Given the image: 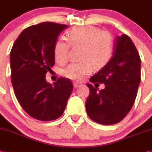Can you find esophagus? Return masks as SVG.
<instances>
[{
  "label": "esophagus",
  "mask_w": 152,
  "mask_h": 152,
  "mask_svg": "<svg viewBox=\"0 0 152 152\" xmlns=\"http://www.w3.org/2000/svg\"><path fill=\"white\" fill-rule=\"evenodd\" d=\"M80 86V83H73V87H74V88H78Z\"/></svg>",
  "instance_id": "1"
}]
</instances>
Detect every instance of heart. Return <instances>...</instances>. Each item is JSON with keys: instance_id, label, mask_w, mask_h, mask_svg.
<instances>
[{"instance_id": "1", "label": "heart", "mask_w": 152, "mask_h": 152, "mask_svg": "<svg viewBox=\"0 0 152 152\" xmlns=\"http://www.w3.org/2000/svg\"><path fill=\"white\" fill-rule=\"evenodd\" d=\"M68 40L73 47H81V63H72L63 70V74L71 80L81 81L95 69L105 66L113 53V39L109 33L96 27H77L68 34ZM69 44L63 39L56 41L54 47L55 60L59 63L68 60Z\"/></svg>"}]
</instances>
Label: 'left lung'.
<instances>
[{"label": "left lung", "mask_w": 152, "mask_h": 152, "mask_svg": "<svg viewBox=\"0 0 152 152\" xmlns=\"http://www.w3.org/2000/svg\"><path fill=\"white\" fill-rule=\"evenodd\" d=\"M141 81V59L132 40L125 34L115 37L113 56L109 63L92 76L90 82L105 84L98 87L88 84L89 96L86 102L89 118L102 125L122 121L131 110Z\"/></svg>", "instance_id": "1"}]
</instances>
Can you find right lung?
I'll list each match as a JSON object with an SVG mask.
<instances>
[{"label":"right lung","mask_w":152,"mask_h":152,"mask_svg":"<svg viewBox=\"0 0 152 152\" xmlns=\"http://www.w3.org/2000/svg\"><path fill=\"white\" fill-rule=\"evenodd\" d=\"M68 26L43 22L23 30L10 54L11 83L23 110L40 121L55 120L63 115L72 91L70 80L60 78L53 84L46 74L55 63L54 47Z\"/></svg>","instance_id":"right-lung-1"}]
</instances>
